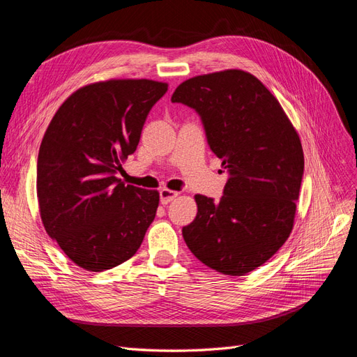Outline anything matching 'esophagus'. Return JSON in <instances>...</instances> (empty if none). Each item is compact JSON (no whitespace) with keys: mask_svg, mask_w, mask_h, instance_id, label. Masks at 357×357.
I'll use <instances>...</instances> for the list:
<instances>
[{"mask_svg":"<svg viewBox=\"0 0 357 357\" xmlns=\"http://www.w3.org/2000/svg\"><path fill=\"white\" fill-rule=\"evenodd\" d=\"M178 197V192H174V190H169V189H162L159 192V198H160V204L167 205L168 202H171L174 198Z\"/></svg>","mask_w":357,"mask_h":357,"instance_id":"obj_1","label":"esophagus"}]
</instances>
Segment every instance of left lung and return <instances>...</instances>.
I'll return each instance as SVG.
<instances>
[{
	"label": "left lung",
	"mask_w": 357,
	"mask_h": 357,
	"mask_svg": "<svg viewBox=\"0 0 357 357\" xmlns=\"http://www.w3.org/2000/svg\"><path fill=\"white\" fill-rule=\"evenodd\" d=\"M171 101L199 114L229 174L219 201L195 195L197 218L183 238L204 265L244 275L274 256L294 228L304 174L299 135L275 96L243 70L192 77Z\"/></svg>",
	"instance_id": "1"
}]
</instances>
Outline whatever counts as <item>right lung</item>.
<instances>
[{
  "label": "right lung",
  "instance_id": "1",
  "mask_svg": "<svg viewBox=\"0 0 357 357\" xmlns=\"http://www.w3.org/2000/svg\"><path fill=\"white\" fill-rule=\"evenodd\" d=\"M168 84L147 79L92 83L63 101L38 152L37 198L45 229L71 261L100 273L123 264L153 222L159 192L126 185L149 112Z\"/></svg>",
  "mask_w": 357,
  "mask_h": 357
}]
</instances>
